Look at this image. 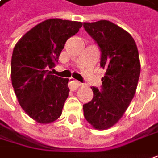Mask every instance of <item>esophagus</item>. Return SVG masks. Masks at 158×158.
Masks as SVG:
<instances>
[{
    "label": "esophagus",
    "mask_w": 158,
    "mask_h": 158,
    "mask_svg": "<svg viewBox=\"0 0 158 158\" xmlns=\"http://www.w3.org/2000/svg\"><path fill=\"white\" fill-rule=\"evenodd\" d=\"M80 83L78 82L77 80L74 79H70V82H69V87L71 88V90H76L78 87L80 86Z\"/></svg>",
    "instance_id": "34e87169"
}]
</instances>
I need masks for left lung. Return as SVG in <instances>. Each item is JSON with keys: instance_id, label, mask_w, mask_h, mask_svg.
Returning <instances> with one entry per match:
<instances>
[{"instance_id": "1", "label": "left lung", "mask_w": 158, "mask_h": 158, "mask_svg": "<svg viewBox=\"0 0 158 158\" xmlns=\"http://www.w3.org/2000/svg\"><path fill=\"white\" fill-rule=\"evenodd\" d=\"M98 44L101 66L106 70L102 89L92 87L93 99L83 105L86 121L97 130L118 122L133 100L141 72L139 52L130 33L107 20L84 23Z\"/></svg>"}]
</instances>
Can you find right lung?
Masks as SVG:
<instances>
[{
  "mask_svg": "<svg viewBox=\"0 0 158 158\" xmlns=\"http://www.w3.org/2000/svg\"><path fill=\"white\" fill-rule=\"evenodd\" d=\"M82 23L51 18L40 23L20 39L13 49L11 81L17 101L30 118L49 124L62 114L70 89L68 79L48 69L58 62L66 40Z\"/></svg>",
  "mask_w": 158,
  "mask_h": 158,
  "instance_id": "obj_1",
  "label": "right lung"
}]
</instances>
